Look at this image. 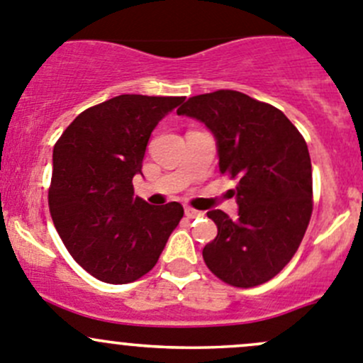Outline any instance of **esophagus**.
Returning <instances> with one entry per match:
<instances>
[{
    "instance_id": "esophagus-1",
    "label": "esophagus",
    "mask_w": 363,
    "mask_h": 363,
    "mask_svg": "<svg viewBox=\"0 0 363 363\" xmlns=\"http://www.w3.org/2000/svg\"><path fill=\"white\" fill-rule=\"evenodd\" d=\"M203 211H199V210H194V208H190V206H186L185 208V217L186 218H196V217H203Z\"/></svg>"
}]
</instances>
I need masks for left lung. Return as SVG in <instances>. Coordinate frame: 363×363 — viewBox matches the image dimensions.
Segmentation results:
<instances>
[{"mask_svg":"<svg viewBox=\"0 0 363 363\" xmlns=\"http://www.w3.org/2000/svg\"><path fill=\"white\" fill-rule=\"evenodd\" d=\"M204 123L217 143L218 171L238 178V218L208 211L217 225L203 259L220 281L252 288L291 261L312 213L307 143L282 111L233 89L197 95L177 111Z\"/></svg>","mask_w":363,"mask_h":363,"instance_id":"1","label":"left lung"}]
</instances>
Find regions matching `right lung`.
Masks as SVG:
<instances>
[{
  "label": "right lung",
  "instance_id": "obj_1",
  "mask_svg": "<svg viewBox=\"0 0 363 363\" xmlns=\"http://www.w3.org/2000/svg\"><path fill=\"white\" fill-rule=\"evenodd\" d=\"M185 96L120 95L82 111L52 152L49 210L70 256L107 284L148 274L183 217L177 201L152 206L132 178L153 128Z\"/></svg>",
  "mask_w": 363,
  "mask_h": 363
}]
</instances>
